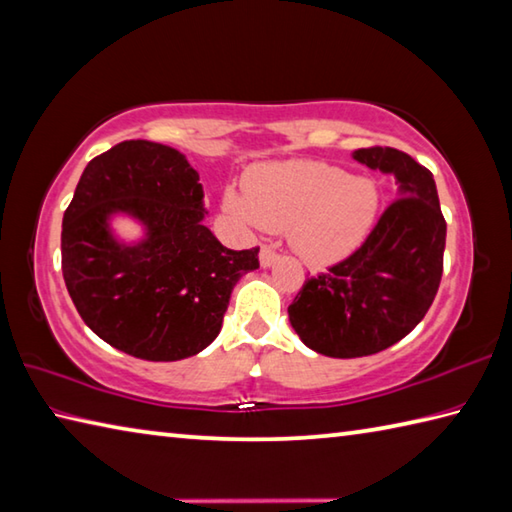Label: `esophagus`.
<instances>
[{
	"instance_id": "1",
	"label": "esophagus",
	"mask_w": 512,
	"mask_h": 512,
	"mask_svg": "<svg viewBox=\"0 0 512 512\" xmlns=\"http://www.w3.org/2000/svg\"><path fill=\"white\" fill-rule=\"evenodd\" d=\"M278 260V254L274 252V249H269V247H263L260 249V265L263 267H272L274 263Z\"/></svg>"
}]
</instances>
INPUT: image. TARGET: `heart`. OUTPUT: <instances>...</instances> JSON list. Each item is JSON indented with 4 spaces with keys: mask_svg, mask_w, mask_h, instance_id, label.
Returning <instances> with one entry per match:
<instances>
[{
    "mask_svg": "<svg viewBox=\"0 0 512 512\" xmlns=\"http://www.w3.org/2000/svg\"><path fill=\"white\" fill-rule=\"evenodd\" d=\"M225 207L247 227L287 231L298 258L325 267L352 254L370 234L379 189L339 167L289 160L256 169L247 178V196L229 191Z\"/></svg>",
    "mask_w": 512,
    "mask_h": 512,
    "instance_id": "b5f03b06",
    "label": "heart"
}]
</instances>
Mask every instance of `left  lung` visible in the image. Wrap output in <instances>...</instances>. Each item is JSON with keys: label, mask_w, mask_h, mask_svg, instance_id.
Masks as SVG:
<instances>
[{"label": "left lung", "mask_w": 512, "mask_h": 512, "mask_svg": "<svg viewBox=\"0 0 512 512\" xmlns=\"http://www.w3.org/2000/svg\"><path fill=\"white\" fill-rule=\"evenodd\" d=\"M352 158L392 173L397 200L350 258L305 281L287 307L298 339L332 359L370 356L408 336L435 301L446 249V220L426 167L390 147L356 149Z\"/></svg>", "instance_id": "8db88e82"}]
</instances>
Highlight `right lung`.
<instances>
[{
    "label": "right lung",
    "instance_id": "add662e5",
    "mask_svg": "<svg viewBox=\"0 0 512 512\" xmlns=\"http://www.w3.org/2000/svg\"><path fill=\"white\" fill-rule=\"evenodd\" d=\"M185 153L127 140L86 165L62 220V274L82 321L144 361L189 359L214 343L258 247L234 252L205 225V191ZM143 227L122 241L112 218Z\"/></svg>",
    "mask_w": 512,
    "mask_h": 512
}]
</instances>
